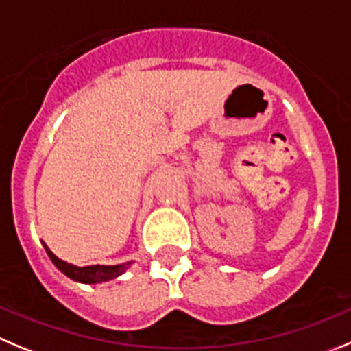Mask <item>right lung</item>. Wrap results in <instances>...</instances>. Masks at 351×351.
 I'll list each match as a JSON object with an SVG mask.
<instances>
[{
	"mask_svg": "<svg viewBox=\"0 0 351 351\" xmlns=\"http://www.w3.org/2000/svg\"><path fill=\"white\" fill-rule=\"evenodd\" d=\"M43 245H45L47 254L50 256V260L53 261L55 267H57L62 274L67 275L69 279L76 280V282H81V284H100V282H107V280L117 279L119 275H123L131 265L135 263V261L131 260V261H124V263H119V265H88V267H76V265L67 263V261L55 256L45 242H43Z\"/></svg>",
	"mask_w": 351,
	"mask_h": 351,
	"instance_id": "1",
	"label": "right lung"
}]
</instances>
